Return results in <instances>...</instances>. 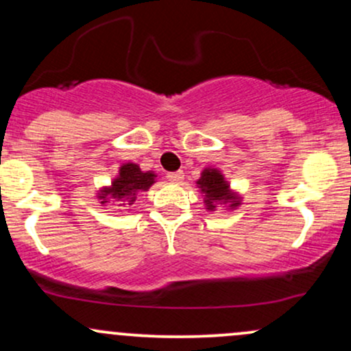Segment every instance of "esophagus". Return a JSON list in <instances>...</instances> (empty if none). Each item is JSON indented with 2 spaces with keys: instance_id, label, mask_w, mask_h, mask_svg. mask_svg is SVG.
<instances>
[{
  "instance_id": "esophagus-1",
  "label": "esophagus",
  "mask_w": 351,
  "mask_h": 351,
  "mask_svg": "<svg viewBox=\"0 0 351 351\" xmlns=\"http://www.w3.org/2000/svg\"><path fill=\"white\" fill-rule=\"evenodd\" d=\"M184 178V173L183 171H173L168 173V180L173 181V183H180L181 180Z\"/></svg>"
}]
</instances>
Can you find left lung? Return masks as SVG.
I'll return each instance as SVG.
<instances>
[{"label": "left lung", "mask_w": 351, "mask_h": 351, "mask_svg": "<svg viewBox=\"0 0 351 351\" xmlns=\"http://www.w3.org/2000/svg\"><path fill=\"white\" fill-rule=\"evenodd\" d=\"M198 188H201V193H204V203L209 211H215L216 203H231V208L239 204V199L234 193L229 189L228 181L217 170H204L201 173V178L196 181Z\"/></svg>", "instance_id": "1"}]
</instances>
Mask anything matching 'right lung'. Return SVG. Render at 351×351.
<instances>
[{
	"instance_id": "add662e5",
	"label": "right lung",
	"mask_w": 351,
	"mask_h": 351,
	"mask_svg": "<svg viewBox=\"0 0 351 351\" xmlns=\"http://www.w3.org/2000/svg\"><path fill=\"white\" fill-rule=\"evenodd\" d=\"M155 173L152 171L143 173L138 165L125 163L120 167L119 176L112 181L110 186L100 191L99 199H102L100 203L106 204L107 199L114 198L122 204H134L136 196L142 191H148V188L155 183Z\"/></svg>"
}]
</instances>
